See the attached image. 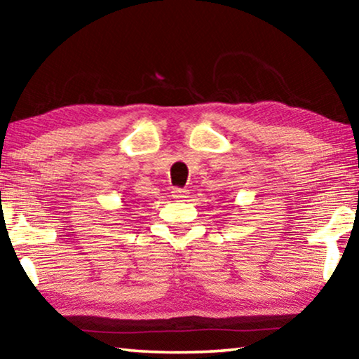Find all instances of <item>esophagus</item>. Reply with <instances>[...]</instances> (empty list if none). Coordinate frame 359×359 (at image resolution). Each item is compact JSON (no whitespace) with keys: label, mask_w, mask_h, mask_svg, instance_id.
Listing matches in <instances>:
<instances>
[{"label":"esophagus","mask_w":359,"mask_h":359,"mask_svg":"<svg viewBox=\"0 0 359 359\" xmlns=\"http://www.w3.org/2000/svg\"><path fill=\"white\" fill-rule=\"evenodd\" d=\"M188 191L184 190V188H172V198L177 199V201H184L187 198Z\"/></svg>","instance_id":"obj_1"}]
</instances>
